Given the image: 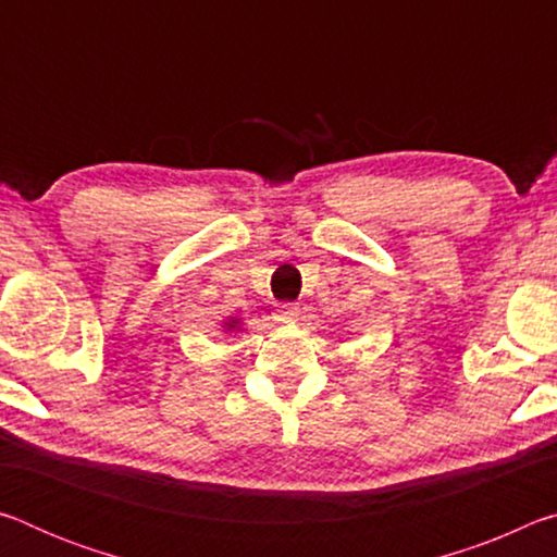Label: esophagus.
<instances>
[{"mask_svg": "<svg viewBox=\"0 0 557 557\" xmlns=\"http://www.w3.org/2000/svg\"><path fill=\"white\" fill-rule=\"evenodd\" d=\"M277 317H282V319H295V317H297V307L289 305V301H285V305H277Z\"/></svg>", "mask_w": 557, "mask_h": 557, "instance_id": "obj_1", "label": "esophagus"}]
</instances>
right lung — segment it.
I'll return each instance as SVG.
<instances>
[{
  "label": "right lung",
  "instance_id": "obj_1",
  "mask_svg": "<svg viewBox=\"0 0 557 557\" xmlns=\"http://www.w3.org/2000/svg\"><path fill=\"white\" fill-rule=\"evenodd\" d=\"M223 326H225V332H233V329H240V319H235V317H231L228 322H223Z\"/></svg>",
  "mask_w": 557,
  "mask_h": 557
}]
</instances>
